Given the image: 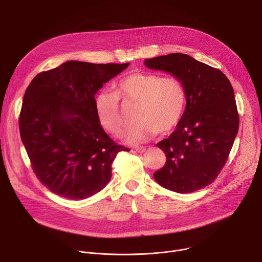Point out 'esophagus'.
<instances>
[{
    "label": "esophagus",
    "mask_w": 262,
    "mask_h": 262,
    "mask_svg": "<svg viewBox=\"0 0 262 262\" xmlns=\"http://www.w3.org/2000/svg\"><path fill=\"white\" fill-rule=\"evenodd\" d=\"M136 151H137V152H139V154H143V152H145V151H146V147H144V146L137 147V148H136Z\"/></svg>",
    "instance_id": "1"
}]
</instances>
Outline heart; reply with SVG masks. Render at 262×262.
I'll list each match as a JSON object with an SVG mask.
<instances>
[{"label": "heart", "instance_id": "heart-1", "mask_svg": "<svg viewBox=\"0 0 262 262\" xmlns=\"http://www.w3.org/2000/svg\"><path fill=\"white\" fill-rule=\"evenodd\" d=\"M120 99L125 106H137V124L127 132L125 139L130 144H140L177 126L184 112L186 93L176 78L141 71L121 79L115 92H98L94 99L97 119L105 130L116 137L125 126Z\"/></svg>", "mask_w": 262, "mask_h": 262}]
</instances>
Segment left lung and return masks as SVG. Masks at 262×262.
<instances>
[{
	"label": "left lung",
	"mask_w": 262,
	"mask_h": 262,
	"mask_svg": "<svg viewBox=\"0 0 262 262\" xmlns=\"http://www.w3.org/2000/svg\"><path fill=\"white\" fill-rule=\"evenodd\" d=\"M144 64L173 74L186 93V106L176 129L157 144L167 161L154 177L170 191H198L220 174L237 135L233 88L221 70L185 54L145 59Z\"/></svg>",
	"instance_id": "obj_1"
}]
</instances>
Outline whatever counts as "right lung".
Segmentation results:
<instances>
[{"mask_svg": "<svg viewBox=\"0 0 262 262\" xmlns=\"http://www.w3.org/2000/svg\"><path fill=\"white\" fill-rule=\"evenodd\" d=\"M128 65L67 61L28 86L20 138L35 175L52 193L71 200L91 197L110 181L118 152L127 151L101 127L94 96Z\"/></svg>", "mask_w": 262, "mask_h": 262, "instance_id": "right-lung-1", "label": "right lung"}]
</instances>
